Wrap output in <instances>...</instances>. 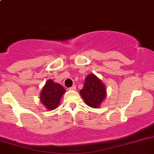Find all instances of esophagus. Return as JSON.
I'll use <instances>...</instances> for the list:
<instances>
[{
    "instance_id": "1",
    "label": "esophagus",
    "mask_w": 154,
    "mask_h": 154,
    "mask_svg": "<svg viewBox=\"0 0 154 154\" xmlns=\"http://www.w3.org/2000/svg\"><path fill=\"white\" fill-rule=\"evenodd\" d=\"M71 90H76V86L75 85H73V86H72V87L70 88Z\"/></svg>"
}]
</instances>
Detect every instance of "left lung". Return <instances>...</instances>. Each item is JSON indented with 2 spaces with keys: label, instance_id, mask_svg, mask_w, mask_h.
I'll use <instances>...</instances> for the list:
<instances>
[{
  "label": "left lung",
  "instance_id": "obj_1",
  "mask_svg": "<svg viewBox=\"0 0 154 154\" xmlns=\"http://www.w3.org/2000/svg\"><path fill=\"white\" fill-rule=\"evenodd\" d=\"M80 95L88 106L98 108L107 95L106 87L95 75L90 74L86 77L83 88L80 90Z\"/></svg>",
  "mask_w": 154,
  "mask_h": 154
}]
</instances>
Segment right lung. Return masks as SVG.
<instances>
[{
    "label": "right lung",
    "instance_id": "1",
    "mask_svg": "<svg viewBox=\"0 0 154 154\" xmlns=\"http://www.w3.org/2000/svg\"><path fill=\"white\" fill-rule=\"evenodd\" d=\"M64 93L65 90L61 84L51 79L47 80L40 93V101L47 109L54 110L58 107Z\"/></svg>",
    "mask_w": 154,
    "mask_h": 154
}]
</instances>
